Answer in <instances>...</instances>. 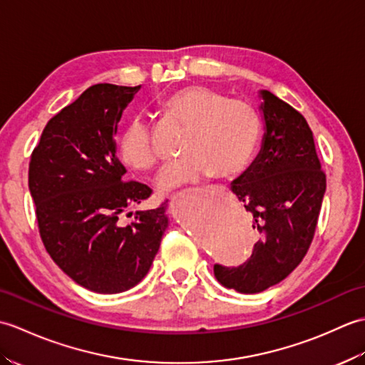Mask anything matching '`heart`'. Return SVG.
Wrapping results in <instances>:
<instances>
[{
    "instance_id": "1",
    "label": "heart",
    "mask_w": 365,
    "mask_h": 365,
    "mask_svg": "<svg viewBox=\"0 0 365 365\" xmlns=\"http://www.w3.org/2000/svg\"><path fill=\"white\" fill-rule=\"evenodd\" d=\"M166 118L183 127V157L169 165L158 178V188L169 191L215 174L232 178L250 166L260 143L259 111L245 100L229 98L222 91L190 84L160 100ZM119 157L127 168L149 173L158 165L150 131L143 119L128 122L119 138Z\"/></svg>"
}]
</instances>
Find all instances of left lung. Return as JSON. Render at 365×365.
<instances>
[{"mask_svg": "<svg viewBox=\"0 0 365 365\" xmlns=\"http://www.w3.org/2000/svg\"><path fill=\"white\" fill-rule=\"evenodd\" d=\"M265 122L262 149L230 190L260 234L251 257L240 267L215 265L227 289L259 293L297 268L312 243L327 191V175L306 119L284 100L260 91Z\"/></svg>", "mask_w": 365, "mask_h": 365, "instance_id": "1", "label": "left lung"}]
</instances>
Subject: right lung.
<instances>
[{
    "label": "right lung",
    "instance_id": "1",
    "mask_svg": "<svg viewBox=\"0 0 365 365\" xmlns=\"http://www.w3.org/2000/svg\"><path fill=\"white\" fill-rule=\"evenodd\" d=\"M141 86L94 84L51 118L31 155L28 185L46 252L73 281L96 293H120L150 269L168 229L166 207L120 216L152 195L125 182L114 136Z\"/></svg>",
    "mask_w": 365,
    "mask_h": 365
}]
</instances>
